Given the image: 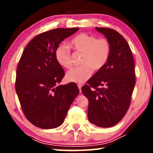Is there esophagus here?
<instances>
[{
  "label": "esophagus",
  "instance_id": "esophagus-1",
  "mask_svg": "<svg viewBox=\"0 0 153 153\" xmlns=\"http://www.w3.org/2000/svg\"><path fill=\"white\" fill-rule=\"evenodd\" d=\"M77 85H78V88H79V92H80V93H81V87H82V85H81V84H80V83H78V84H77Z\"/></svg>",
  "mask_w": 153,
  "mask_h": 153
}]
</instances>
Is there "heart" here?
<instances>
[{
    "instance_id": "b5f03b06",
    "label": "heart",
    "mask_w": 153,
    "mask_h": 153,
    "mask_svg": "<svg viewBox=\"0 0 153 153\" xmlns=\"http://www.w3.org/2000/svg\"><path fill=\"white\" fill-rule=\"evenodd\" d=\"M70 46L75 51L82 53L80 64L82 65L72 68L66 74L69 81L83 83L88 80L93 73V70L99 71L104 68L109 58L110 42L104 37L97 38L95 35L80 33L73 37ZM56 61L62 68L69 69L72 67V58L68 47L60 45L56 50Z\"/></svg>"
}]
</instances>
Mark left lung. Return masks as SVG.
<instances>
[{
    "instance_id": "obj_1",
    "label": "left lung",
    "mask_w": 153,
    "mask_h": 153,
    "mask_svg": "<svg viewBox=\"0 0 153 153\" xmlns=\"http://www.w3.org/2000/svg\"><path fill=\"white\" fill-rule=\"evenodd\" d=\"M110 42L111 53L104 68L81 88L88 100V118L100 127H110L122 120L129 107L136 83L134 61L125 39L111 28H97Z\"/></svg>"
}]
</instances>
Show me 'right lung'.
<instances>
[{"instance_id":"1","label":"right lung","mask_w":153,"mask_h":153,"mask_svg":"<svg viewBox=\"0 0 153 153\" xmlns=\"http://www.w3.org/2000/svg\"><path fill=\"white\" fill-rule=\"evenodd\" d=\"M79 29L56 28L37 35L25 48L19 62L16 92L26 118L39 128L61 125L79 93L76 83L59 85L65 72L55 57L60 43Z\"/></svg>"}]
</instances>
